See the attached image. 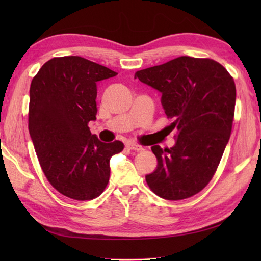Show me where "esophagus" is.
<instances>
[{
    "label": "esophagus",
    "mask_w": 261,
    "mask_h": 261,
    "mask_svg": "<svg viewBox=\"0 0 261 261\" xmlns=\"http://www.w3.org/2000/svg\"><path fill=\"white\" fill-rule=\"evenodd\" d=\"M126 147L131 149V150H136V151H142L143 150V147L137 145V143H135V142H127Z\"/></svg>",
    "instance_id": "obj_1"
}]
</instances>
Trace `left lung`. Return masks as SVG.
I'll return each mask as SVG.
<instances>
[{
    "label": "left lung",
    "instance_id": "1",
    "mask_svg": "<svg viewBox=\"0 0 261 261\" xmlns=\"http://www.w3.org/2000/svg\"><path fill=\"white\" fill-rule=\"evenodd\" d=\"M135 79L162 93L174 147L152 146L157 167L146 175L150 190L165 199L195 195L215 173L228 145L234 116L236 84L222 65L180 56L137 71Z\"/></svg>",
    "mask_w": 261,
    "mask_h": 261
}]
</instances>
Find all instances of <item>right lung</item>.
Returning <instances> with one entry per match:
<instances>
[{
    "label": "right lung",
    "mask_w": 261,
    "mask_h": 261,
    "mask_svg": "<svg viewBox=\"0 0 261 261\" xmlns=\"http://www.w3.org/2000/svg\"><path fill=\"white\" fill-rule=\"evenodd\" d=\"M118 73L79 56L53 58L30 86L29 132L49 182L63 195L91 201L110 178V159L123 143L92 135L96 120L97 82Z\"/></svg>",
    "instance_id": "right-lung-1"
}]
</instances>
